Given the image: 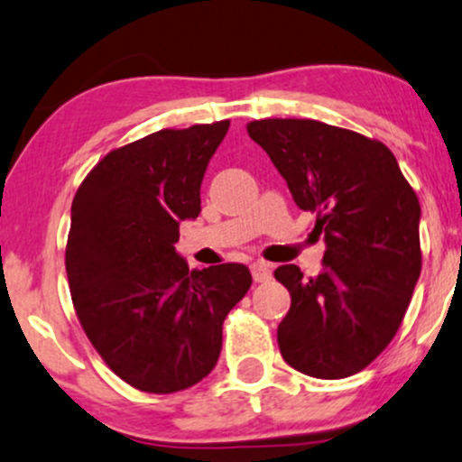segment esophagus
Returning a JSON list of instances; mask_svg holds the SVG:
<instances>
[{
  "mask_svg": "<svg viewBox=\"0 0 462 462\" xmlns=\"http://www.w3.org/2000/svg\"><path fill=\"white\" fill-rule=\"evenodd\" d=\"M252 278L256 280V282H267L269 278H272V264L264 263V261H256L252 263Z\"/></svg>",
  "mask_w": 462,
  "mask_h": 462,
  "instance_id": "esophagus-1",
  "label": "esophagus"
}]
</instances>
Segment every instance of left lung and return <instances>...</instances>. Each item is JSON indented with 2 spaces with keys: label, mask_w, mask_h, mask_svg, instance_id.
Segmentation results:
<instances>
[{
  "label": "left lung",
  "mask_w": 462,
  "mask_h": 462,
  "mask_svg": "<svg viewBox=\"0 0 462 462\" xmlns=\"http://www.w3.org/2000/svg\"><path fill=\"white\" fill-rule=\"evenodd\" d=\"M247 132L326 241L315 278L275 269L291 293L280 354L312 378L358 374L395 337L421 273L415 190L389 147L358 132L312 119H261Z\"/></svg>",
  "instance_id": "8db88e82"
}]
</instances>
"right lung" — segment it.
Masks as SVG:
<instances>
[{
  "label": "right lung",
  "instance_id": "1",
  "mask_svg": "<svg viewBox=\"0 0 462 462\" xmlns=\"http://www.w3.org/2000/svg\"><path fill=\"white\" fill-rule=\"evenodd\" d=\"M227 128L161 130L113 150L73 198L65 264L78 319L106 365L145 393H176L215 369L224 319L252 286L245 264L189 272L176 252Z\"/></svg>",
  "mask_w": 462,
  "mask_h": 462
}]
</instances>
